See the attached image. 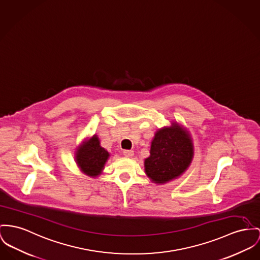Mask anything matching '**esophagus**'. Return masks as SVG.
<instances>
[{
	"label": "esophagus",
	"instance_id": "esophagus-1",
	"mask_svg": "<svg viewBox=\"0 0 260 260\" xmlns=\"http://www.w3.org/2000/svg\"><path fill=\"white\" fill-rule=\"evenodd\" d=\"M123 155L127 156V157H132V156H134V151H132V150H124L123 151Z\"/></svg>",
	"mask_w": 260,
	"mask_h": 260
}]
</instances>
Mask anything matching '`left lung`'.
Returning <instances> with one entry per match:
<instances>
[{"mask_svg":"<svg viewBox=\"0 0 260 260\" xmlns=\"http://www.w3.org/2000/svg\"><path fill=\"white\" fill-rule=\"evenodd\" d=\"M194 146L186 128L173 122L162 127L152 140L150 156L144 161L145 173L156 184L179 177L190 166Z\"/></svg>","mask_w":260,"mask_h":260,"instance_id":"8db88e82","label":"left lung"}]
</instances>
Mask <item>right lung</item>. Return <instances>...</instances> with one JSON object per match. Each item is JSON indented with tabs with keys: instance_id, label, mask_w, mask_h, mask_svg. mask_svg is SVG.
Listing matches in <instances>:
<instances>
[{
	"instance_id": "obj_1",
	"label": "right lung",
	"mask_w": 260,
	"mask_h": 260,
	"mask_svg": "<svg viewBox=\"0 0 260 260\" xmlns=\"http://www.w3.org/2000/svg\"><path fill=\"white\" fill-rule=\"evenodd\" d=\"M75 159L82 173L90 177H96L104 169L109 153L101 146L96 135L84 141L77 149Z\"/></svg>"
}]
</instances>
